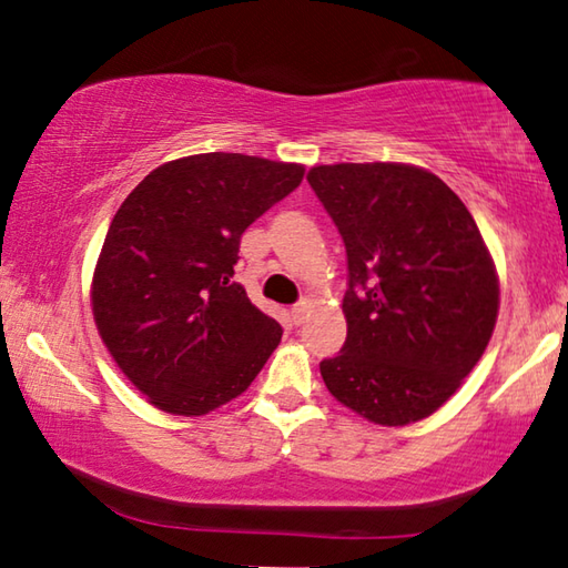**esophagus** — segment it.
Returning a JSON list of instances; mask_svg holds the SVG:
<instances>
[{
	"mask_svg": "<svg viewBox=\"0 0 568 568\" xmlns=\"http://www.w3.org/2000/svg\"><path fill=\"white\" fill-rule=\"evenodd\" d=\"M310 310H312V302H310V300H302L300 304H294V306H292V322H294L296 326L304 324L306 316H310Z\"/></svg>",
	"mask_w": 568,
	"mask_h": 568,
	"instance_id": "esophagus-1",
	"label": "esophagus"
}]
</instances>
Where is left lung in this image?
Here are the masks:
<instances>
[{
	"mask_svg": "<svg viewBox=\"0 0 568 568\" xmlns=\"http://www.w3.org/2000/svg\"><path fill=\"white\" fill-rule=\"evenodd\" d=\"M306 179L349 268L346 342L320 364L326 389L374 424L419 422L491 339L499 278L479 226L439 176L412 164H324Z\"/></svg>",
	"mask_w": 568,
	"mask_h": 568,
	"instance_id": "left-lung-1",
	"label": "left lung"
}]
</instances>
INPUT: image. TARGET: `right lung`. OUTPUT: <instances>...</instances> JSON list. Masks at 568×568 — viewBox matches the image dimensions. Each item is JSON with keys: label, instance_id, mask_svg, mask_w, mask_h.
<instances>
[{"label": "right lung", "instance_id": "1", "mask_svg": "<svg viewBox=\"0 0 568 568\" xmlns=\"http://www.w3.org/2000/svg\"><path fill=\"white\" fill-rule=\"evenodd\" d=\"M302 179V164L209 152L156 166L119 206L94 268V322L156 409L209 414L276 349L282 326L248 302L234 264L246 226Z\"/></svg>", "mask_w": 568, "mask_h": 568}]
</instances>
